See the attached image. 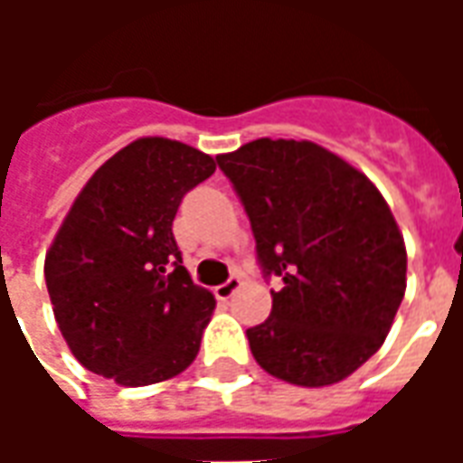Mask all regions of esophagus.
Instances as JSON below:
<instances>
[{
  "label": "esophagus",
  "mask_w": 463,
  "mask_h": 463,
  "mask_svg": "<svg viewBox=\"0 0 463 463\" xmlns=\"http://www.w3.org/2000/svg\"><path fill=\"white\" fill-rule=\"evenodd\" d=\"M241 285H242L241 278H238V275H232V278H228L222 285L215 288V298H218V300H231L232 295L241 290Z\"/></svg>",
  "instance_id": "obj_1"
}]
</instances>
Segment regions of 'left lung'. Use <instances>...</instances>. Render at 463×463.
<instances>
[{
	"label": "left lung",
	"mask_w": 463,
	"mask_h": 463,
	"mask_svg": "<svg viewBox=\"0 0 463 463\" xmlns=\"http://www.w3.org/2000/svg\"><path fill=\"white\" fill-rule=\"evenodd\" d=\"M250 218L270 317L252 357L298 387H327L367 362L407 290V248L367 175L312 141L258 138L215 156Z\"/></svg>",
	"instance_id": "1"
}]
</instances>
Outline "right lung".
Masks as SVG:
<instances>
[{
	"mask_svg": "<svg viewBox=\"0 0 463 463\" xmlns=\"http://www.w3.org/2000/svg\"><path fill=\"white\" fill-rule=\"evenodd\" d=\"M215 173L208 153L138 138L89 178L46 252V290L66 345L94 374L146 387L191 364L215 298L183 268L173 218Z\"/></svg>",
	"mask_w": 463,
	"mask_h": 463,
	"instance_id": "1",
	"label": "right lung"
}]
</instances>
